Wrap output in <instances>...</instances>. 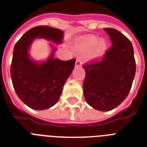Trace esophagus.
Listing matches in <instances>:
<instances>
[{
    "label": "esophagus",
    "mask_w": 147,
    "mask_h": 147,
    "mask_svg": "<svg viewBox=\"0 0 147 147\" xmlns=\"http://www.w3.org/2000/svg\"><path fill=\"white\" fill-rule=\"evenodd\" d=\"M75 66L76 67H81L82 66V62L81 61L80 59L76 60V62H75Z\"/></svg>",
    "instance_id": "esophagus-1"
}]
</instances>
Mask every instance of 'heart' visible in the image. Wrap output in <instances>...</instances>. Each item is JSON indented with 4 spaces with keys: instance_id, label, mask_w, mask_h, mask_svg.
<instances>
[{
    "instance_id": "heart-1",
    "label": "heart",
    "mask_w": 147,
    "mask_h": 147,
    "mask_svg": "<svg viewBox=\"0 0 147 147\" xmlns=\"http://www.w3.org/2000/svg\"><path fill=\"white\" fill-rule=\"evenodd\" d=\"M95 47L94 55L95 58H99L104 54L107 48V41L104 38L99 39L98 37L91 36L85 38L79 43L78 48L82 51H89Z\"/></svg>"
}]
</instances>
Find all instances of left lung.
Instances as JSON below:
<instances>
[{"label": "left lung", "mask_w": 147, "mask_h": 147, "mask_svg": "<svg viewBox=\"0 0 147 147\" xmlns=\"http://www.w3.org/2000/svg\"><path fill=\"white\" fill-rule=\"evenodd\" d=\"M104 30L109 35L112 47L101 61L83 66L86 72L83 84L85 100L102 112L114 109L125 100L136 69L130 40L115 29Z\"/></svg>", "instance_id": "obj_1"}]
</instances>
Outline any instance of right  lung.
Returning a JSON list of instances; mask_svg holds the SVG:
<instances>
[{
    "label": "right lung",
    "mask_w": 147,
    "mask_h": 147,
    "mask_svg": "<svg viewBox=\"0 0 147 147\" xmlns=\"http://www.w3.org/2000/svg\"><path fill=\"white\" fill-rule=\"evenodd\" d=\"M63 32L48 26H40L26 32L13 50L11 78L15 91L24 104L35 110L49 109L58 103L63 87L69 77L75 59L68 61L55 58V52L63 39ZM42 38L51 42V52L43 61L33 59L29 54L34 40Z\"/></svg>",
    "instance_id": "1"
}]
</instances>
